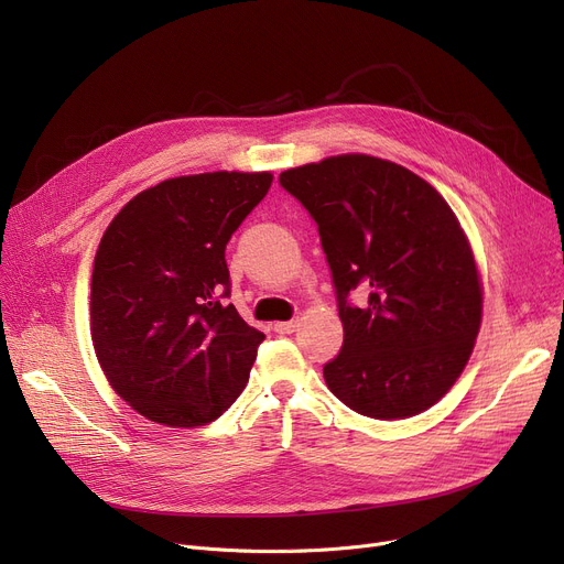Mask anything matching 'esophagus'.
I'll return each instance as SVG.
<instances>
[{"instance_id": "esophagus-1", "label": "esophagus", "mask_w": 564, "mask_h": 564, "mask_svg": "<svg viewBox=\"0 0 564 564\" xmlns=\"http://www.w3.org/2000/svg\"><path fill=\"white\" fill-rule=\"evenodd\" d=\"M297 327H300V319H288V322H276V324H274V332L285 336V334L297 332Z\"/></svg>"}]
</instances>
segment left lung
<instances>
[{
	"instance_id": "obj_1",
	"label": "left lung",
	"mask_w": 564,
	"mask_h": 564,
	"mask_svg": "<svg viewBox=\"0 0 564 564\" xmlns=\"http://www.w3.org/2000/svg\"><path fill=\"white\" fill-rule=\"evenodd\" d=\"M281 187L317 224L345 340L329 391L361 416L398 421L436 404L462 375L482 319V285L443 196L409 169L338 155L288 169ZM369 302L354 307L348 294Z\"/></svg>"
}]
</instances>
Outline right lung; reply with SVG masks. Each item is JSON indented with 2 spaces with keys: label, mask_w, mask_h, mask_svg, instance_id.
Masks as SVG:
<instances>
[{
  "label": "right lung",
  "mask_w": 564,
  "mask_h": 564,
  "mask_svg": "<svg viewBox=\"0 0 564 564\" xmlns=\"http://www.w3.org/2000/svg\"><path fill=\"white\" fill-rule=\"evenodd\" d=\"M272 173L171 177L105 230L91 279V338L111 389L169 427L213 423L247 387L264 334L232 304L226 245Z\"/></svg>",
  "instance_id": "right-lung-1"
}]
</instances>
